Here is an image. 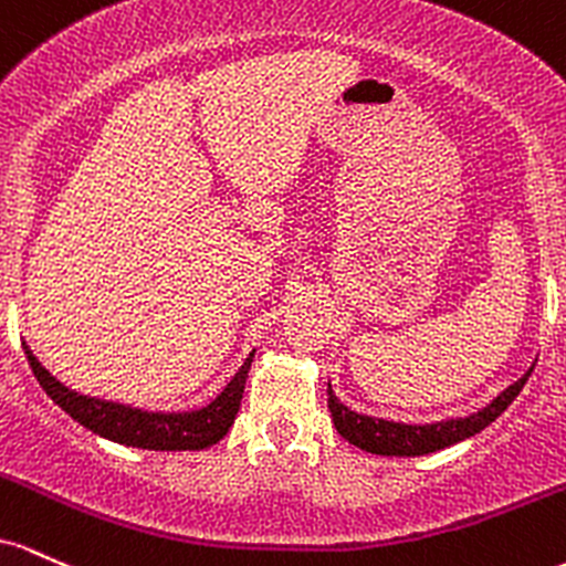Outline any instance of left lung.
I'll use <instances>...</instances> for the list:
<instances>
[{
	"label": "left lung",
	"mask_w": 566,
	"mask_h": 566,
	"mask_svg": "<svg viewBox=\"0 0 566 566\" xmlns=\"http://www.w3.org/2000/svg\"><path fill=\"white\" fill-rule=\"evenodd\" d=\"M535 368V366H532ZM530 371L524 374L518 382L505 387L492 403H486L484 409H479L475 415L468 417H452V420L433 422V424H406V422H390V420H377V417L358 415V411L347 409L339 398L334 396L332 385H328V409H332L334 428L336 433L353 443V447L364 449L371 454H385V457H420L438 452V449H447L452 443L465 441L481 430L489 428L500 415L513 403V398L522 392V387L530 379Z\"/></svg>",
	"instance_id": "left-lung-1"
}]
</instances>
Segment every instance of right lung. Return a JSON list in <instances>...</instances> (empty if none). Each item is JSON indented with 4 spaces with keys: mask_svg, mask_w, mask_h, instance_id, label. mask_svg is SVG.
Returning <instances> with one entry per match:
<instances>
[{
    "mask_svg": "<svg viewBox=\"0 0 566 566\" xmlns=\"http://www.w3.org/2000/svg\"><path fill=\"white\" fill-rule=\"evenodd\" d=\"M23 350H27L29 366L34 371L36 382L42 385V390L53 398L55 403L66 411L72 420L85 424L93 433L109 438L114 443H125V447L136 449H151V452H198V449L213 447L216 441L227 436V430L232 428L234 415H238L240 401H243V387L245 377H249V368L253 360V353L243 360V366L238 368V374L230 379V385L213 398L211 403L202 406L195 411H144L136 406L104 401V398L82 396V392L72 390L53 374L44 368L36 355L29 350V345L23 342Z\"/></svg>",
    "mask_w": 566,
    "mask_h": 566,
    "instance_id": "obj_1",
    "label": "right lung"
}]
</instances>
